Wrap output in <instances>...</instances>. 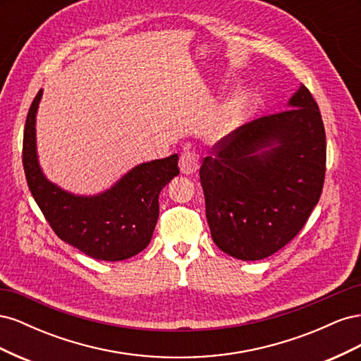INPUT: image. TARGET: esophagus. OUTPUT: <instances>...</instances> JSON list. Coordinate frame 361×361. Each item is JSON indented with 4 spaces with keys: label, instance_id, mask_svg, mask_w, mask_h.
I'll return each mask as SVG.
<instances>
[{
    "label": "esophagus",
    "instance_id": "1",
    "mask_svg": "<svg viewBox=\"0 0 361 361\" xmlns=\"http://www.w3.org/2000/svg\"><path fill=\"white\" fill-rule=\"evenodd\" d=\"M179 167L183 174H194L200 167L199 157L195 155L194 152H183V154L180 155Z\"/></svg>",
    "mask_w": 361,
    "mask_h": 361
}]
</instances>
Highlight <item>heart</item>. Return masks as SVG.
Here are the masks:
<instances>
[{
  "instance_id": "obj_1",
  "label": "heart",
  "mask_w": 361,
  "mask_h": 361,
  "mask_svg": "<svg viewBox=\"0 0 361 361\" xmlns=\"http://www.w3.org/2000/svg\"><path fill=\"white\" fill-rule=\"evenodd\" d=\"M245 104V94L243 92L233 93L226 104L218 110L216 116L209 125V134L212 137H221L227 134V130H231L236 122L239 116L243 113V108Z\"/></svg>"
}]
</instances>
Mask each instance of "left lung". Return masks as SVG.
I'll return each mask as SVG.
<instances>
[{
  "mask_svg": "<svg viewBox=\"0 0 361 361\" xmlns=\"http://www.w3.org/2000/svg\"><path fill=\"white\" fill-rule=\"evenodd\" d=\"M288 106L221 138L200 167L211 236L232 257L274 255L319 202L326 161L319 108L304 85Z\"/></svg>",
  "mask_w": 361,
  "mask_h": 361,
  "instance_id": "obj_1",
  "label": "left lung"
}]
</instances>
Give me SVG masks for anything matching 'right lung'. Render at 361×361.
<instances>
[{
	"instance_id": "right-lung-1",
	"label": "right lung",
	"mask_w": 361,
	"mask_h": 361,
	"mask_svg": "<svg viewBox=\"0 0 361 361\" xmlns=\"http://www.w3.org/2000/svg\"><path fill=\"white\" fill-rule=\"evenodd\" d=\"M42 90L25 120L23 162L28 188L42 214L61 241L97 260H125L143 251L159 215V192L179 174V157L143 162L129 170L110 190L75 195L49 182L36 150V114Z\"/></svg>"
}]
</instances>
